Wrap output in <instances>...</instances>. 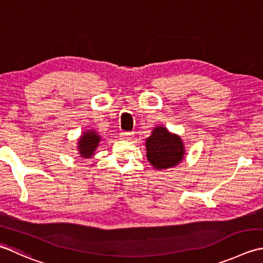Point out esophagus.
<instances>
[{
    "instance_id": "1",
    "label": "esophagus",
    "mask_w": 263,
    "mask_h": 263,
    "mask_svg": "<svg viewBox=\"0 0 263 263\" xmlns=\"http://www.w3.org/2000/svg\"><path fill=\"white\" fill-rule=\"evenodd\" d=\"M120 137L122 140H131L133 138V132H121Z\"/></svg>"
}]
</instances>
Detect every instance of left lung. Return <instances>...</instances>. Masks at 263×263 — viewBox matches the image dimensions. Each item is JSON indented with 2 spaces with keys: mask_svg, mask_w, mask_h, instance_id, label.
<instances>
[{
  "mask_svg": "<svg viewBox=\"0 0 263 263\" xmlns=\"http://www.w3.org/2000/svg\"><path fill=\"white\" fill-rule=\"evenodd\" d=\"M147 158L157 170L173 167L182 161L184 146L181 138L168 132L166 127L156 126L146 140Z\"/></svg>",
  "mask_w": 263,
  "mask_h": 263,
  "instance_id": "1",
  "label": "left lung"
}]
</instances>
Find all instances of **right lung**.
<instances>
[{"label":"right lung","mask_w":263,"mask_h":263,"mask_svg":"<svg viewBox=\"0 0 263 263\" xmlns=\"http://www.w3.org/2000/svg\"><path fill=\"white\" fill-rule=\"evenodd\" d=\"M100 142V137L98 136L96 131H85L83 136H81L79 142H77V149H79V153L81 157L84 158H90L95 155V152L97 147L99 146Z\"/></svg>","instance_id":"add662e5"}]
</instances>
